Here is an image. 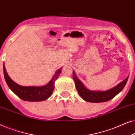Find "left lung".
<instances>
[{
    "label": "left lung",
    "mask_w": 135,
    "mask_h": 135,
    "mask_svg": "<svg viewBox=\"0 0 135 135\" xmlns=\"http://www.w3.org/2000/svg\"><path fill=\"white\" fill-rule=\"evenodd\" d=\"M73 78L78 94L81 97V98L87 102L98 103V102L108 101L114 98L120 92H121L128 81V76L125 80L120 83L114 88L105 91H92L86 88L83 84L77 78L74 71H73Z\"/></svg>",
    "instance_id": "8db88e82"
}]
</instances>
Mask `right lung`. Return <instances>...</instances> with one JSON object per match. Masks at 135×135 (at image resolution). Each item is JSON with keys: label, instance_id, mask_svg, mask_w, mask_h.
Returning a JSON list of instances; mask_svg holds the SVG:
<instances>
[{"label": "right lung", "instance_id": "add662e5", "mask_svg": "<svg viewBox=\"0 0 135 135\" xmlns=\"http://www.w3.org/2000/svg\"><path fill=\"white\" fill-rule=\"evenodd\" d=\"M61 67L60 69L55 71L53 78L50 82L46 85L41 87L36 86H22L16 83L7 74L5 65L3 64V75L7 85L10 89L17 95V96L23 100L30 102H38L46 100L52 94L54 89L55 81L58 78L61 73Z\"/></svg>", "mask_w": 135, "mask_h": 135}]
</instances>
